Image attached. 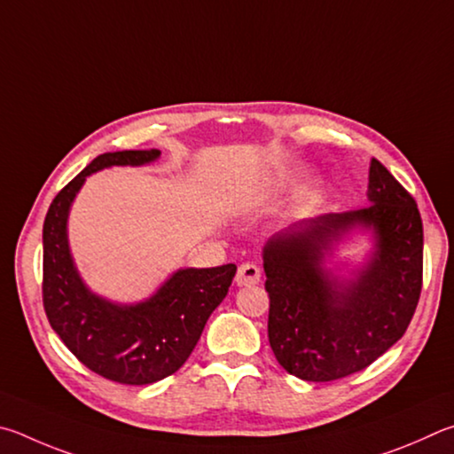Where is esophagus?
Returning a JSON list of instances; mask_svg holds the SVG:
<instances>
[{"instance_id": "1", "label": "esophagus", "mask_w": 454, "mask_h": 454, "mask_svg": "<svg viewBox=\"0 0 454 454\" xmlns=\"http://www.w3.org/2000/svg\"><path fill=\"white\" fill-rule=\"evenodd\" d=\"M235 281L239 287H253V285H257L261 281V269L255 263H243L239 267V271H237Z\"/></svg>"}]
</instances>
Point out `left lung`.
Returning a JSON list of instances; mask_svg holds the SVG:
<instances>
[{"instance_id": "8db88e82", "label": "left lung", "mask_w": 454, "mask_h": 454, "mask_svg": "<svg viewBox=\"0 0 454 454\" xmlns=\"http://www.w3.org/2000/svg\"><path fill=\"white\" fill-rule=\"evenodd\" d=\"M367 207L325 213L273 235L263 247L269 343L281 367L327 383L367 369L399 340L423 287V221L412 195L371 159ZM353 228L376 237L355 280L324 267L332 245Z\"/></svg>"}]
</instances>
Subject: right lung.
<instances>
[{
	"instance_id": "obj_1",
	"label": "right lung",
	"mask_w": 454,
	"mask_h": 454,
	"mask_svg": "<svg viewBox=\"0 0 454 454\" xmlns=\"http://www.w3.org/2000/svg\"><path fill=\"white\" fill-rule=\"evenodd\" d=\"M159 155V149H149L95 157L55 195L43 223L42 289L51 329L87 369L121 385H149L173 375L189 359L237 273L233 263L179 269L135 305L95 295L79 277L69 251L67 217L87 175L114 165H145Z\"/></svg>"
}]
</instances>
